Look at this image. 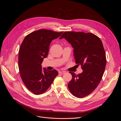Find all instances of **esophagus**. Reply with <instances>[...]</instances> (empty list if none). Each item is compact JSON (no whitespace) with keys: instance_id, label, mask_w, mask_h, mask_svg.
<instances>
[{"instance_id":"34e87169","label":"esophagus","mask_w":121,"mask_h":121,"mask_svg":"<svg viewBox=\"0 0 121 121\" xmlns=\"http://www.w3.org/2000/svg\"><path fill=\"white\" fill-rule=\"evenodd\" d=\"M66 73V72L65 71H59V74H65Z\"/></svg>"}]
</instances>
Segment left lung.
<instances>
[{"label": "left lung", "instance_id": "left-lung-1", "mask_svg": "<svg viewBox=\"0 0 121 121\" xmlns=\"http://www.w3.org/2000/svg\"><path fill=\"white\" fill-rule=\"evenodd\" d=\"M65 38L74 48L76 63L83 71L78 75L70 72L72 78L68 84L71 93L83 98L92 92L100 82L106 64L105 52L99 37L92 33L65 31Z\"/></svg>", "mask_w": 121, "mask_h": 121}]
</instances>
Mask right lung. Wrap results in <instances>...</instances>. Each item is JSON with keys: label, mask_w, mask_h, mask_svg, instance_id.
Segmentation results:
<instances>
[{"label": "right lung", "mask_w": 121, "mask_h": 121, "mask_svg": "<svg viewBox=\"0 0 121 121\" xmlns=\"http://www.w3.org/2000/svg\"><path fill=\"white\" fill-rule=\"evenodd\" d=\"M62 33L40 29L28 34L21 45L18 57L21 77L26 87L34 94L45 92L58 75L55 69L43 68V71L41 64L48 56L52 41Z\"/></svg>", "instance_id": "1"}]
</instances>
